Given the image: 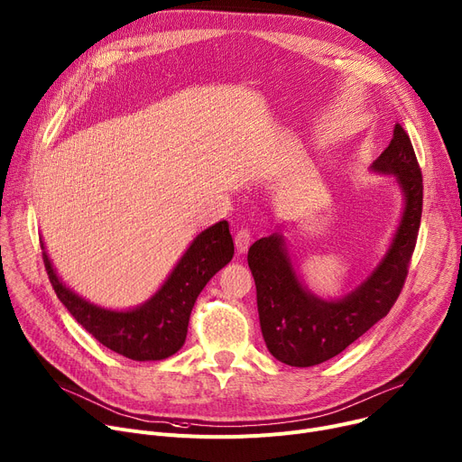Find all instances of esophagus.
I'll list each match as a JSON object with an SVG mask.
<instances>
[{
  "mask_svg": "<svg viewBox=\"0 0 462 462\" xmlns=\"http://www.w3.org/2000/svg\"><path fill=\"white\" fill-rule=\"evenodd\" d=\"M250 244H252V233H250V229L248 227H240L238 231H236V235H235V246H236V250L242 254V252H246L248 248H250Z\"/></svg>",
  "mask_w": 462,
  "mask_h": 462,
  "instance_id": "1",
  "label": "esophagus"
}]
</instances>
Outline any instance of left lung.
<instances>
[{"instance_id": "8db88e82", "label": "left lung", "mask_w": 462, "mask_h": 462, "mask_svg": "<svg viewBox=\"0 0 462 462\" xmlns=\"http://www.w3.org/2000/svg\"><path fill=\"white\" fill-rule=\"evenodd\" d=\"M373 168L397 177L406 201L402 220L383 263L343 300H320L300 285L280 235L259 238L248 252L264 343L287 365L310 367L337 356L390 313L402 291L421 222L423 177L399 123Z\"/></svg>"}]
</instances>
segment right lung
Returning a JSON list of instances; mask_svg holds the SVG:
<instances>
[{"mask_svg":"<svg viewBox=\"0 0 462 462\" xmlns=\"http://www.w3.org/2000/svg\"><path fill=\"white\" fill-rule=\"evenodd\" d=\"M42 248V246H41ZM235 254L229 224L218 222L196 236L179 264L147 304L132 311L97 308L69 291L42 252L50 283L63 306L98 343L135 362L164 360L184 345L188 320L207 282Z\"/></svg>","mask_w":462,"mask_h":462,"instance_id":"right-lung-1","label":"right lung"}]
</instances>
